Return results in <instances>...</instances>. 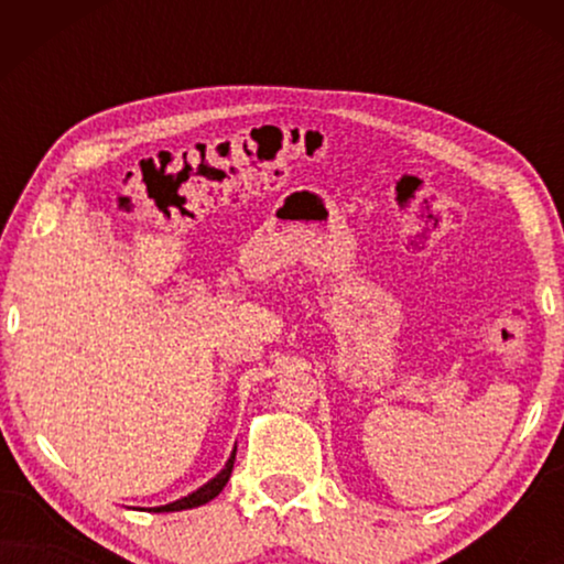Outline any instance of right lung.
<instances>
[{
    "label": "right lung",
    "instance_id": "1",
    "mask_svg": "<svg viewBox=\"0 0 564 564\" xmlns=\"http://www.w3.org/2000/svg\"><path fill=\"white\" fill-rule=\"evenodd\" d=\"M234 462H236V452L230 454V459H228L226 469H223V473H220L218 477H213L210 482L203 485V488L195 490V492H192V496H187V498L176 500V503L151 508V511H156V513H164V511H184V508H195V506H203V503H207V500H213L215 496H218V492H220L223 488H226L228 477H230V473H234Z\"/></svg>",
    "mask_w": 564,
    "mask_h": 564
}]
</instances>
